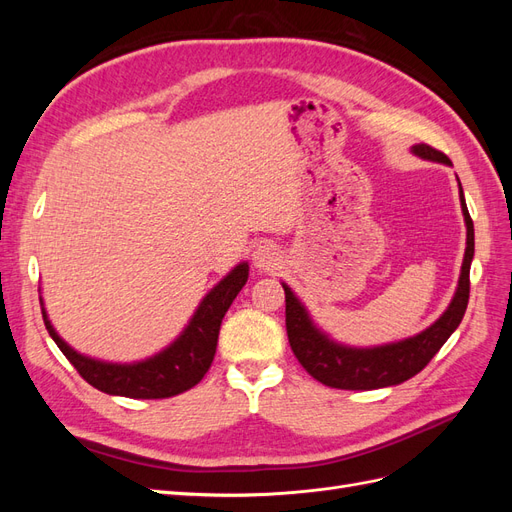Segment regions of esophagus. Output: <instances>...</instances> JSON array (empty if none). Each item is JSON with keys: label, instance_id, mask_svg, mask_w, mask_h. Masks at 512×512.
Here are the masks:
<instances>
[{"label": "esophagus", "instance_id": "1", "mask_svg": "<svg viewBox=\"0 0 512 512\" xmlns=\"http://www.w3.org/2000/svg\"><path fill=\"white\" fill-rule=\"evenodd\" d=\"M277 247L273 243H262L254 250V265L258 269H271L277 262Z\"/></svg>", "mask_w": 512, "mask_h": 512}]
</instances>
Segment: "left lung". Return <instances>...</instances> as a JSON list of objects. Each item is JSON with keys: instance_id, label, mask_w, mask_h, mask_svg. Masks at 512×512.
I'll return each instance as SVG.
<instances>
[{"instance_id": "obj_1", "label": "left lung", "mask_w": 512, "mask_h": 512, "mask_svg": "<svg viewBox=\"0 0 512 512\" xmlns=\"http://www.w3.org/2000/svg\"><path fill=\"white\" fill-rule=\"evenodd\" d=\"M414 156L451 164L442 151L433 149L425 143L412 147ZM459 196H461V211L463 220L468 228V241H466V256H463L461 275L457 292L446 307V312L431 324L429 329L418 333L410 339L397 344H386L378 348H348L342 344H335L322 331L316 329V324L309 318L307 309L301 301L294 297V292L284 286L286 292V331L290 348L297 356L303 369L309 376L318 382L331 386V389H344V391H371V389H384V386H393L410 380L418 371L425 369L427 363L436 356V352L444 346L448 337L459 327V322L466 314L468 299H470V265L474 258V224L466 207V198L459 183Z\"/></svg>"}]
</instances>
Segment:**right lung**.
Segmentation results:
<instances>
[{
	"mask_svg": "<svg viewBox=\"0 0 512 512\" xmlns=\"http://www.w3.org/2000/svg\"><path fill=\"white\" fill-rule=\"evenodd\" d=\"M247 273H250L247 262H241V265L232 269L224 280L200 301L190 324L175 342L162 352H158L156 356H151V359L138 363H104L72 350L64 339L57 335L42 307L44 327L53 337V342L59 346V350L66 354V359L74 365V369L79 371L94 389L108 395H121L132 399L173 397L192 389V386L203 380V376L209 371L215 356V348H218L222 318L228 312L230 303L235 301L239 290L245 286Z\"/></svg>",
	"mask_w": 512,
	"mask_h": 512,
	"instance_id": "right-lung-1",
	"label": "right lung"
}]
</instances>
